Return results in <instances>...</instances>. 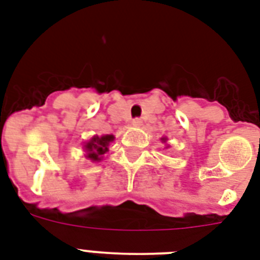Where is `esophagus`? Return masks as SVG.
<instances>
[{"instance_id":"1","label":"esophagus","mask_w":260,"mask_h":260,"mask_svg":"<svg viewBox=\"0 0 260 260\" xmlns=\"http://www.w3.org/2000/svg\"><path fill=\"white\" fill-rule=\"evenodd\" d=\"M142 118H139V117H136V118H134V120H132V125L134 126H140L142 125Z\"/></svg>"}]
</instances>
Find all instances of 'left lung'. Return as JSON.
Segmentation results:
<instances>
[{
	"instance_id": "8db88e82",
	"label": "left lung",
	"mask_w": 260,
	"mask_h": 260,
	"mask_svg": "<svg viewBox=\"0 0 260 260\" xmlns=\"http://www.w3.org/2000/svg\"><path fill=\"white\" fill-rule=\"evenodd\" d=\"M162 140H163V142H166V139H162Z\"/></svg>"
}]
</instances>
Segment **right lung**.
I'll use <instances>...</instances> for the list:
<instances>
[{"label": "right lung", "instance_id": "add662e5", "mask_svg": "<svg viewBox=\"0 0 260 260\" xmlns=\"http://www.w3.org/2000/svg\"><path fill=\"white\" fill-rule=\"evenodd\" d=\"M113 135H106V136H94L90 142L85 144V150L87 152V158L91 160H101V156L108 151L109 143L113 142Z\"/></svg>", "mask_w": 260, "mask_h": 260}]
</instances>
